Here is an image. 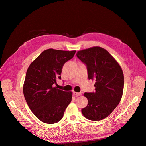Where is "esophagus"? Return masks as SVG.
<instances>
[{
    "label": "esophagus",
    "mask_w": 146,
    "mask_h": 146,
    "mask_svg": "<svg viewBox=\"0 0 146 146\" xmlns=\"http://www.w3.org/2000/svg\"><path fill=\"white\" fill-rule=\"evenodd\" d=\"M73 94H74L75 96H81V95H82V93H81V92H73Z\"/></svg>",
    "instance_id": "1"
}]
</instances>
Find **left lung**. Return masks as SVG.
Masks as SVG:
<instances>
[{
    "label": "left lung",
    "mask_w": 146,
    "mask_h": 146,
    "mask_svg": "<svg viewBox=\"0 0 146 146\" xmlns=\"http://www.w3.org/2000/svg\"><path fill=\"white\" fill-rule=\"evenodd\" d=\"M77 56L86 66L88 79L96 81L95 91L84 94L88 104L82 113L89 120H102L121 100L124 85L122 70L110 53L100 47L78 51Z\"/></svg>",
    "instance_id": "1"
}]
</instances>
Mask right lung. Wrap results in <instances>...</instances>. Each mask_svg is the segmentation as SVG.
<instances>
[{
  "mask_svg": "<svg viewBox=\"0 0 146 146\" xmlns=\"http://www.w3.org/2000/svg\"><path fill=\"white\" fill-rule=\"evenodd\" d=\"M76 52L46 50L27 70L23 86L24 98L34 115L43 122H59L72 100V92L58 90L53 85L61 79L64 64L73 58Z\"/></svg>",
  "mask_w": 146,
  "mask_h": 146,
  "instance_id": "right-lung-1",
  "label": "right lung"
}]
</instances>
